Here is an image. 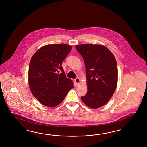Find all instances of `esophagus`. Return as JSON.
Returning a JSON list of instances; mask_svg holds the SVG:
<instances>
[{"instance_id":"obj_1","label":"esophagus","mask_w":147,"mask_h":147,"mask_svg":"<svg viewBox=\"0 0 147 147\" xmlns=\"http://www.w3.org/2000/svg\"><path fill=\"white\" fill-rule=\"evenodd\" d=\"M75 81V82L76 83V84H77V85H78V84H79L80 82V79L79 78H76V79L74 80Z\"/></svg>"}]
</instances>
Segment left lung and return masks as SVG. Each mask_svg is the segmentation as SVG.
Masks as SVG:
<instances>
[{
	"mask_svg": "<svg viewBox=\"0 0 147 147\" xmlns=\"http://www.w3.org/2000/svg\"><path fill=\"white\" fill-rule=\"evenodd\" d=\"M86 67L87 93L81 98L87 106L96 109L106 105L115 90L118 78L115 58L105 46L78 45Z\"/></svg>",
	"mask_w": 147,
	"mask_h": 147,
	"instance_id": "obj_1",
	"label": "left lung"
}]
</instances>
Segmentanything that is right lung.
Instances as JSON below:
<instances>
[{
	"mask_svg": "<svg viewBox=\"0 0 147 147\" xmlns=\"http://www.w3.org/2000/svg\"><path fill=\"white\" fill-rule=\"evenodd\" d=\"M71 48L65 44L46 45L32 57L28 69L29 87L33 96L45 106L59 105L74 87L73 81L66 78L62 67V61Z\"/></svg>",
	"mask_w": 147,
	"mask_h": 147,
	"instance_id": "add662e5",
	"label": "right lung"
}]
</instances>
